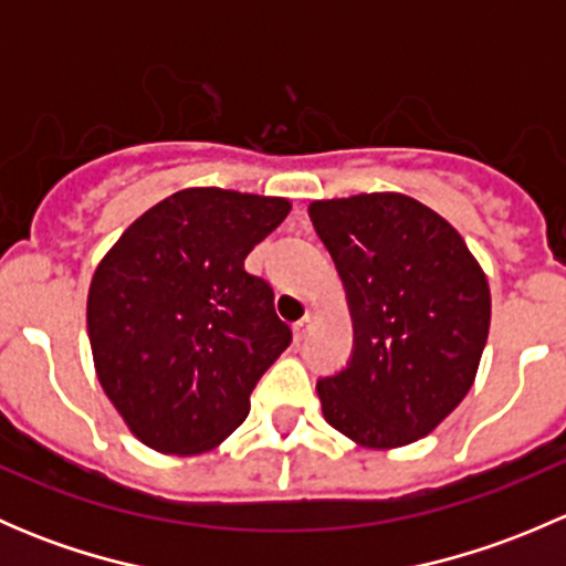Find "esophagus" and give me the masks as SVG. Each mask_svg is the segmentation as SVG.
Masks as SVG:
<instances>
[{
    "label": "esophagus",
    "mask_w": 566,
    "mask_h": 566,
    "mask_svg": "<svg viewBox=\"0 0 566 566\" xmlns=\"http://www.w3.org/2000/svg\"><path fill=\"white\" fill-rule=\"evenodd\" d=\"M312 331V317L306 315V317H301L298 323L293 325V334H295V342H301V339H306V334H310Z\"/></svg>",
    "instance_id": "obj_1"
}]
</instances>
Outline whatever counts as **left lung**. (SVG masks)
<instances>
[{
    "instance_id": "1",
    "label": "left lung",
    "mask_w": 566,
    "mask_h": 566,
    "mask_svg": "<svg viewBox=\"0 0 566 566\" xmlns=\"http://www.w3.org/2000/svg\"><path fill=\"white\" fill-rule=\"evenodd\" d=\"M310 219L353 317L350 361L317 380L325 421L358 447L419 441L476 378L490 328L484 271L447 219L405 193L317 199Z\"/></svg>"
}]
</instances>
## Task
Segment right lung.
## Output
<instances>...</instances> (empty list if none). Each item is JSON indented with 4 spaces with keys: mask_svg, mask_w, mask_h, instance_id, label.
Instances as JSON below:
<instances>
[{
    "mask_svg": "<svg viewBox=\"0 0 566 566\" xmlns=\"http://www.w3.org/2000/svg\"><path fill=\"white\" fill-rule=\"evenodd\" d=\"M287 213L282 197L182 188L142 213L95 268V373L128 430L156 452L219 447L293 342L271 284L243 268Z\"/></svg>",
    "mask_w": 566,
    "mask_h": 566,
    "instance_id": "add662e5",
    "label": "right lung"
}]
</instances>
